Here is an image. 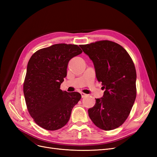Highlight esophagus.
I'll return each instance as SVG.
<instances>
[{
  "label": "esophagus",
  "mask_w": 157,
  "mask_h": 157,
  "mask_svg": "<svg viewBox=\"0 0 157 157\" xmlns=\"http://www.w3.org/2000/svg\"><path fill=\"white\" fill-rule=\"evenodd\" d=\"M80 94H81V96H82V98H84L85 96H86V94H85V93L81 92V93H80Z\"/></svg>",
  "instance_id": "1"
}]
</instances>
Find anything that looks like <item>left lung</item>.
<instances>
[{
  "label": "left lung",
  "instance_id": "1",
  "mask_svg": "<svg viewBox=\"0 0 157 157\" xmlns=\"http://www.w3.org/2000/svg\"><path fill=\"white\" fill-rule=\"evenodd\" d=\"M80 46L93 61L97 79L105 89L88 109L89 117L101 130L115 129L127 119L136 98L134 63L122 46L110 40Z\"/></svg>",
  "mask_w": 157,
  "mask_h": 157
}]
</instances>
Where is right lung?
Returning a JSON list of instances; mask_svg holds the SVG:
<instances>
[{
	"label": "right lung",
	"instance_id": "right-lung-1",
	"mask_svg": "<svg viewBox=\"0 0 157 157\" xmlns=\"http://www.w3.org/2000/svg\"><path fill=\"white\" fill-rule=\"evenodd\" d=\"M82 52L78 45L56 44L37 50L28 62L23 83L25 103L33 121L44 129L63 127L81 98L78 92L62 91L60 85L69 60Z\"/></svg>",
	"mask_w": 157,
	"mask_h": 157
}]
</instances>
